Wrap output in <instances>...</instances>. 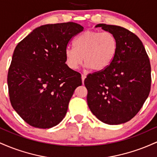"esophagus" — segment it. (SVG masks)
<instances>
[{"label":"esophagus","instance_id":"34e87169","mask_svg":"<svg viewBox=\"0 0 157 157\" xmlns=\"http://www.w3.org/2000/svg\"><path fill=\"white\" fill-rule=\"evenodd\" d=\"M81 77H82V83H83L85 79H86V75H84V74H82V75H81Z\"/></svg>","mask_w":157,"mask_h":157}]
</instances>
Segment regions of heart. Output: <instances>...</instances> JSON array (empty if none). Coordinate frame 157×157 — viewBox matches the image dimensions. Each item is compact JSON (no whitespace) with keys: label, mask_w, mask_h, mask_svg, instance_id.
Returning <instances> with one entry per match:
<instances>
[{"label":"heart","mask_w":157,"mask_h":157,"mask_svg":"<svg viewBox=\"0 0 157 157\" xmlns=\"http://www.w3.org/2000/svg\"><path fill=\"white\" fill-rule=\"evenodd\" d=\"M117 48V40L111 32L88 30L75 39L74 48L68 46L65 49L66 63L76 70L84 61L87 68L102 71L113 62Z\"/></svg>","instance_id":"1"}]
</instances>
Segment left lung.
Listing matches in <instances>:
<instances>
[{"label": "left lung", "mask_w": 157, "mask_h": 157, "mask_svg": "<svg viewBox=\"0 0 157 157\" xmlns=\"http://www.w3.org/2000/svg\"><path fill=\"white\" fill-rule=\"evenodd\" d=\"M95 27L113 34L118 48L109 67L85 79L88 105L104 123H125L139 112L150 93V60L142 41L133 32L104 23Z\"/></svg>", "instance_id": "obj_1"}]
</instances>
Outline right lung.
<instances>
[{"mask_svg": "<svg viewBox=\"0 0 157 157\" xmlns=\"http://www.w3.org/2000/svg\"><path fill=\"white\" fill-rule=\"evenodd\" d=\"M82 30L73 22L44 25L15 47L7 77L9 94L13 109L29 125L50 128L66 116L82 79L66 64L65 49Z\"/></svg>", "mask_w": 157, "mask_h": 157, "instance_id": "add662e5", "label": "right lung"}]
</instances>
